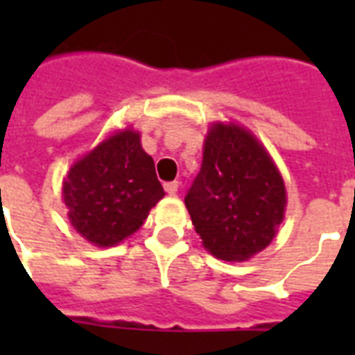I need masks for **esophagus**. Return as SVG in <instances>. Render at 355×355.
<instances>
[{"label": "esophagus", "mask_w": 355, "mask_h": 355, "mask_svg": "<svg viewBox=\"0 0 355 355\" xmlns=\"http://www.w3.org/2000/svg\"><path fill=\"white\" fill-rule=\"evenodd\" d=\"M164 189H166L167 195H177L178 182H167V184H164Z\"/></svg>", "instance_id": "obj_1"}]
</instances>
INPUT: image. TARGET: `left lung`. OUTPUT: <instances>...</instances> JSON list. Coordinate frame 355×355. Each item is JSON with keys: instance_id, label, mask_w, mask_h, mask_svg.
<instances>
[{"instance_id": "left-lung-1", "label": "left lung", "mask_w": 355, "mask_h": 355, "mask_svg": "<svg viewBox=\"0 0 355 355\" xmlns=\"http://www.w3.org/2000/svg\"><path fill=\"white\" fill-rule=\"evenodd\" d=\"M205 250L225 261H247L278 234L287 191L280 169L254 136L234 121H214L202 147V166L186 195Z\"/></svg>"}]
</instances>
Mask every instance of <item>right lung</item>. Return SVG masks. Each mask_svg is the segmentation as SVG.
Here are the masks:
<instances>
[{
  "label": "right lung",
  "mask_w": 355,
  "mask_h": 355,
  "mask_svg": "<svg viewBox=\"0 0 355 355\" xmlns=\"http://www.w3.org/2000/svg\"><path fill=\"white\" fill-rule=\"evenodd\" d=\"M164 195L141 134L130 125L79 156L62 180L71 227L101 248L116 247L139 230Z\"/></svg>",
  "instance_id": "add662e5"
}]
</instances>
